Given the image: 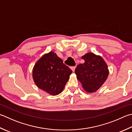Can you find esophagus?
Wrapping results in <instances>:
<instances>
[{
  "instance_id": "esophagus-1",
  "label": "esophagus",
  "mask_w": 132,
  "mask_h": 132,
  "mask_svg": "<svg viewBox=\"0 0 132 132\" xmlns=\"http://www.w3.org/2000/svg\"><path fill=\"white\" fill-rule=\"evenodd\" d=\"M76 66H73V67H71V70L73 71V72H74V71H75V69H76Z\"/></svg>"
}]
</instances>
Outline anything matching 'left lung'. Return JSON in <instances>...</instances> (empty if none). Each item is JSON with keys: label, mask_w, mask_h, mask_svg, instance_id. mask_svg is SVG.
Wrapping results in <instances>:
<instances>
[{"label": "left lung", "mask_w": 132, "mask_h": 132, "mask_svg": "<svg viewBox=\"0 0 132 132\" xmlns=\"http://www.w3.org/2000/svg\"><path fill=\"white\" fill-rule=\"evenodd\" d=\"M81 58L85 62L77 66L75 73L84 89L87 93H92L98 90L106 81L109 69L100 55L88 53Z\"/></svg>", "instance_id": "1"}]
</instances>
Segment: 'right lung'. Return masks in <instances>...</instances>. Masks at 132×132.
I'll use <instances>...</instances> for the list:
<instances>
[{
  "instance_id": "1",
  "label": "right lung",
  "mask_w": 132,
  "mask_h": 132,
  "mask_svg": "<svg viewBox=\"0 0 132 132\" xmlns=\"http://www.w3.org/2000/svg\"><path fill=\"white\" fill-rule=\"evenodd\" d=\"M72 73L71 70L63 63L53 51L45 54L35 63L32 78L39 88L51 95L62 92Z\"/></svg>"
}]
</instances>
